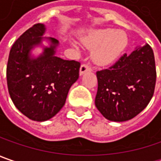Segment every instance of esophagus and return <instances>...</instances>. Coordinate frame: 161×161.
I'll list each match as a JSON object with an SVG mask.
<instances>
[{
    "instance_id": "esophagus-1",
    "label": "esophagus",
    "mask_w": 161,
    "mask_h": 161,
    "mask_svg": "<svg viewBox=\"0 0 161 161\" xmlns=\"http://www.w3.org/2000/svg\"><path fill=\"white\" fill-rule=\"evenodd\" d=\"M91 70H92V67H91V66L89 64H86V63L82 64V66L80 67V75H83V74H85L86 72L91 71Z\"/></svg>"
}]
</instances>
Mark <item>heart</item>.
Wrapping results in <instances>:
<instances>
[{
  "label": "heart",
  "mask_w": 161,
  "mask_h": 161,
  "mask_svg": "<svg viewBox=\"0 0 161 161\" xmlns=\"http://www.w3.org/2000/svg\"><path fill=\"white\" fill-rule=\"evenodd\" d=\"M86 44L96 48L94 61L99 65H108L115 61L128 45L126 33L114 29H104L94 31L86 39Z\"/></svg>",
  "instance_id": "b5f03b06"
}]
</instances>
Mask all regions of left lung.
<instances>
[{
	"mask_svg": "<svg viewBox=\"0 0 161 161\" xmlns=\"http://www.w3.org/2000/svg\"><path fill=\"white\" fill-rule=\"evenodd\" d=\"M98 89L95 106L106 119H132L151 100L157 72L154 53L149 44L125 53L109 68L96 72Z\"/></svg>",
	"mask_w": 161,
	"mask_h": 161,
	"instance_id": "1",
	"label": "left lung"
}]
</instances>
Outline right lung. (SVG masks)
I'll use <instances>...</instances> for the list:
<instances>
[{"label": "right lung", "mask_w": 161, "mask_h": 161, "mask_svg": "<svg viewBox=\"0 0 161 161\" xmlns=\"http://www.w3.org/2000/svg\"><path fill=\"white\" fill-rule=\"evenodd\" d=\"M45 27L34 24L14 42L9 55L6 75L11 100L18 110L33 121L43 122L55 116L65 105L68 91L79 77L80 62L55 56L58 41L50 38L38 58L30 51L42 40Z\"/></svg>", "instance_id": "add662e5"}]
</instances>
